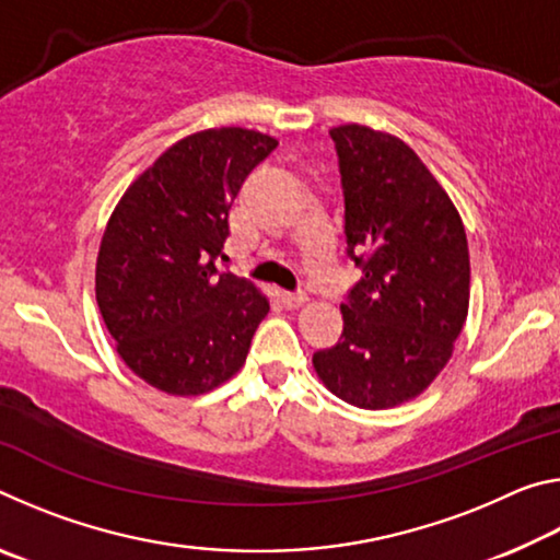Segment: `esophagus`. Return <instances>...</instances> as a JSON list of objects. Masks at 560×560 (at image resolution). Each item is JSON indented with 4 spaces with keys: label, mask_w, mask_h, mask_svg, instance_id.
<instances>
[{
    "label": "esophagus",
    "mask_w": 560,
    "mask_h": 560,
    "mask_svg": "<svg viewBox=\"0 0 560 560\" xmlns=\"http://www.w3.org/2000/svg\"><path fill=\"white\" fill-rule=\"evenodd\" d=\"M281 301H283V306H287V308H299L308 301V296L303 291H283Z\"/></svg>",
    "instance_id": "obj_1"
}]
</instances>
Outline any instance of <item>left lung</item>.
Listing matches in <instances>:
<instances>
[{
	"label": "left lung",
	"mask_w": 560,
	"mask_h": 560,
	"mask_svg": "<svg viewBox=\"0 0 560 560\" xmlns=\"http://www.w3.org/2000/svg\"><path fill=\"white\" fill-rule=\"evenodd\" d=\"M346 205L343 334L316 350L330 393L365 410L412 400L447 365L469 308L467 234L442 185L400 138L365 126L330 130Z\"/></svg>",
	"instance_id": "1"
}]
</instances>
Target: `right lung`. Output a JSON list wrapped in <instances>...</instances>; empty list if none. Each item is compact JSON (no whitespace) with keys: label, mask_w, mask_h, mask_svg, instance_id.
Returning a JSON list of instances; mask_svg holds the SVG:
<instances>
[{"label":"right lung","mask_w":560,"mask_h":560,"mask_svg":"<svg viewBox=\"0 0 560 560\" xmlns=\"http://www.w3.org/2000/svg\"><path fill=\"white\" fill-rule=\"evenodd\" d=\"M279 143L210 128L167 148L113 210L96 264V299L132 373L170 395H202L240 371L269 301L217 271L230 207Z\"/></svg>","instance_id":"1"}]
</instances>
